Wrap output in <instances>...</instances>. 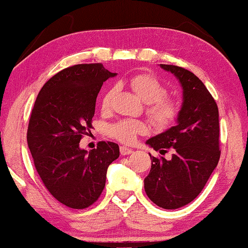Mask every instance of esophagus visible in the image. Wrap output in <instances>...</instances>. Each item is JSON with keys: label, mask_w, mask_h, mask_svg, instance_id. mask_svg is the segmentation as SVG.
Here are the masks:
<instances>
[{"label": "esophagus", "mask_w": 248, "mask_h": 248, "mask_svg": "<svg viewBox=\"0 0 248 248\" xmlns=\"http://www.w3.org/2000/svg\"><path fill=\"white\" fill-rule=\"evenodd\" d=\"M133 153V150L127 148V146H120V154L121 155H129Z\"/></svg>", "instance_id": "34e87169"}]
</instances>
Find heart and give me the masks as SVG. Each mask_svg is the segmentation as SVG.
<instances>
[{"instance_id": "b5f03b06", "label": "heart", "mask_w": 248, "mask_h": 248, "mask_svg": "<svg viewBox=\"0 0 248 248\" xmlns=\"http://www.w3.org/2000/svg\"><path fill=\"white\" fill-rule=\"evenodd\" d=\"M129 85L145 103V112L155 127L166 129L170 127L182 112V105L177 99L167 96V89L159 79L151 74H137L129 79ZM115 89H109L102 99V109L110 108ZM148 127L141 120L121 119L108 129L109 136L125 144L133 143L137 137L146 132Z\"/></svg>"}]
</instances>
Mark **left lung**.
Wrapping results in <instances>:
<instances>
[{
    "label": "left lung",
    "mask_w": 248,
    "mask_h": 248,
    "mask_svg": "<svg viewBox=\"0 0 248 248\" xmlns=\"http://www.w3.org/2000/svg\"><path fill=\"white\" fill-rule=\"evenodd\" d=\"M179 79L184 90L177 125L146 141L151 148L171 158L154 157L144 189L151 201L163 209L191 202L207 184L220 159L219 109L204 84L182 66L161 64Z\"/></svg>",
    "instance_id": "left-lung-1"
}]
</instances>
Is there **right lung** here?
I'll use <instances>...</instances> for the list:
<instances>
[{
  "instance_id": "right-lung-1",
  "label": "right lung",
  "mask_w": 248,
  "mask_h": 248,
  "mask_svg": "<svg viewBox=\"0 0 248 248\" xmlns=\"http://www.w3.org/2000/svg\"><path fill=\"white\" fill-rule=\"evenodd\" d=\"M115 75L102 63L69 66L48 79L33 105L27 143L35 169L50 194L69 208L96 202L108 166L119 157L114 142L100 141L90 152L78 145L92 128L103 83Z\"/></svg>"
}]
</instances>
